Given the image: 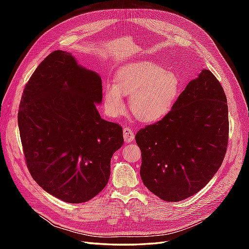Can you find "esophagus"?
I'll list each match as a JSON object with an SVG mask.
<instances>
[{
    "mask_svg": "<svg viewBox=\"0 0 249 249\" xmlns=\"http://www.w3.org/2000/svg\"><path fill=\"white\" fill-rule=\"evenodd\" d=\"M123 134H124V139L126 143L132 142L135 139V134L134 131L129 126H124L123 130Z\"/></svg>",
    "mask_w": 249,
    "mask_h": 249,
    "instance_id": "34e87169",
    "label": "esophagus"
}]
</instances>
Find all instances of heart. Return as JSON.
Returning <instances> with one entry per match:
<instances>
[{"instance_id": "b5f03b06", "label": "heart", "mask_w": 249, "mask_h": 249, "mask_svg": "<svg viewBox=\"0 0 249 249\" xmlns=\"http://www.w3.org/2000/svg\"><path fill=\"white\" fill-rule=\"evenodd\" d=\"M178 73L148 61L122 67L114 83L104 87V107L110 116L124 110V94L130 95V109L141 122L152 123L167 115L182 91Z\"/></svg>"}]
</instances>
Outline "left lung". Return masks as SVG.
<instances>
[{"label": "left lung", "instance_id": "1", "mask_svg": "<svg viewBox=\"0 0 249 249\" xmlns=\"http://www.w3.org/2000/svg\"><path fill=\"white\" fill-rule=\"evenodd\" d=\"M140 176L158 197L179 201L202 189L221 166L229 142V109L209 70L189 82L167 115L135 136Z\"/></svg>", "mask_w": 249, "mask_h": 249}]
</instances>
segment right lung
I'll return each instance as SVG.
<instances>
[{"mask_svg":"<svg viewBox=\"0 0 249 249\" xmlns=\"http://www.w3.org/2000/svg\"><path fill=\"white\" fill-rule=\"evenodd\" d=\"M102 79L71 53L54 51L37 66L21 95L18 122L27 167L43 190L70 203L106 187L123 127L101 117Z\"/></svg>","mask_w":249,"mask_h":249,"instance_id":"obj_1","label":"right lung"}]
</instances>
